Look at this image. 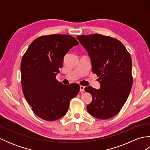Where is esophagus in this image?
I'll return each instance as SVG.
<instances>
[{
  "label": "esophagus",
  "mask_w": 150,
  "mask_h": 150,
  "mask_svg": "<svg viewBox=\"0 0 150 150\" xmlns=\"http://www.w3.org/2000/svg\"><path fill=\"white\" fill-rule=\"evenodd\" d=\"M84 88H85V87L84 86H80V91L81 92H83V91H84Z\"/></svg>",
  "instance_id": "34e87169"
}]
</instances>
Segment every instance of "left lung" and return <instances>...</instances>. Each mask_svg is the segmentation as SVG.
Wrapping results in <instances>:
<instances>
[{"label": "left lung", "instance_id": "left-lung-1", "mask_svg": "<svg viewBox=\"0 0 150 150\" xmlns=\"http://www.w3.org/2000/svg\"><path fill=\"white\" fill-rule=\"evenodd\" d=\"M77 39L90 57L92 71L98 77L100 88H84L92 95L86 109L91 115L108 119L119 112L133 84L131 56L122 42L100 34L78 35Z\"/></svg>", "mask_w": 150, "mask_h": 150}]
</instances>
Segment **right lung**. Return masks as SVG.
<instances>
[{"mask_svg":"<svg viewBox=\"0 0 150 150\" xmlns=\"http://www.w3.org/2000/svg\"><path fill=\"white\" fill-rule=\"evenodd\" d=\"M77 40L68 35L54 34L35 39L22 57L21 72L22 91L33 112L41 119L54 121L68 111L77 96L78 84L64 85L56 75L64 57Z\"/></svg>","mask_w":150,"mask_h":150,"instance_id":"1","label":"right lung"}]
</instances>
